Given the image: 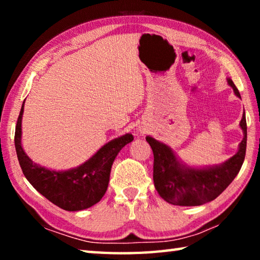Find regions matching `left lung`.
<instances>
[{"instance_id": "obj_1", "label": "left lung", "mask_w": 260, "mask_h": 260, "mask_svg": "<svg viewBox=\"0 0 260 260\" xmlns=\"http://www.w3.org/2000/svg\"><path fill=\"white\" fill-rule=\"evenodd\" d=\"M228 85L241 99L232 79H227ZM240 126L243 131V140L239 151L221 165L203 169L189 167L178 160L172 149L151 136H147L153 152V182L156 190L167 203L180 206H197L217 199L230 186L240 172L244 161L246 150V120L245 113L242 116Z\"/></svg>"}]
</instances>
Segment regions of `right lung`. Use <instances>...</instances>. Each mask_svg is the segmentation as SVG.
Wrapping results in <instances>:
<instances>
[{
  "label": "right lung",
  "mask_w": 260,
  "mask_h": 260,
  "mask_svg": "<svg viewBox=\"0 0 260 260\" xmlns=\"http://www.w3.org/2000/svg\"><path fill=\"white\" fill-rule=\"evenodd\" d=\"M25 103V101H24ZM24 103L17 120L15 147L25 178L51 203L67 211H80L99 203L108 189L114 158L134 140L125 134L110 141L80 166L68 171H52L33 162L21 147V118Z\"/></svg>",
  "instance_id": "1"
}]
</instances>
